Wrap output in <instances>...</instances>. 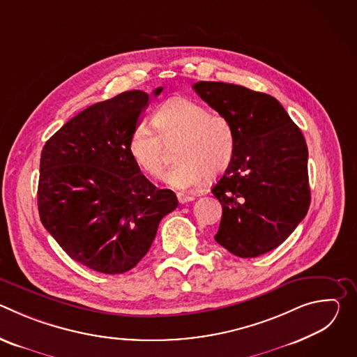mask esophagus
<instances>
[{"instance_id":"1","label":"esophagus","mask_w":357,"mask_h":357,"mask_svg":"<svg viewBox=\"0 0 357 357\" xmlns=\"http://www.w3.org/2000/svg\"><path fill=\"white\" fill-rule=\"evenodd\" d=\"M178 200H179V203H182V205H183V203L195 200V196L189 195V193H178Z\"/></svg>"}]
</instances>
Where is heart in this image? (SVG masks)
<instances>
[{"label":"heart","instance_id":"1","mask_svg":"<svg viewBox=\"0 0 357 357\" xmlns=\"http://www.w3.org/2000/svg\"><path fill=\"white\" fill-rule=\"evenodd\" d=\"M151 130L137 126L127 149L134 165L149 178H160L175 149L179 162L164 175L167 186L188 190L226 172L236 155V130L222 113L188 97H171L151 117Z\"/></svg>","mask_w":357,"mask_h":357}]
</instances>
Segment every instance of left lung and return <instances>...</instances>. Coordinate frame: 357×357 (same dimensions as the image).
Masks as SVG:
<instances>
[{
  "label": "left lung",
  "mask_w": 357,
  "mask_h": 357,
  "mask_svg": "<svg viewBox=\"0 0 357 357\" xmlns=\"http://www.w3.org/2000/svg\"><path fill=\"white\" fill-rule=\"evenodd\" d=\"M193 90L233 123L237 138L234 160L212 189L223 209L215 240L237 257H259L308 213L307 142L270 94L223 82H197Z\"/></svg>",
  "instance_id": "obj_1"
}]
</instances>
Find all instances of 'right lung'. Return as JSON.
<instances>
[{"label": "right lung", "mask_w": 357, "mask_h": 357, "mask_svg": "<svg viewBox=\"0 0 357 357\" xmlns=\"http://www.w3.org/2000/svg\"><path fill=\"white\" fill-rule=\"evenodd\" d=\"M148 100L145 91L131 90L100 101L69 120L42 149L40 222L70 259L97 273L135 267L162 218L178 206L175 193L152 185L127 149Z\"/></svg>", "instance_id": "right-lung-1"}]
</instances>
